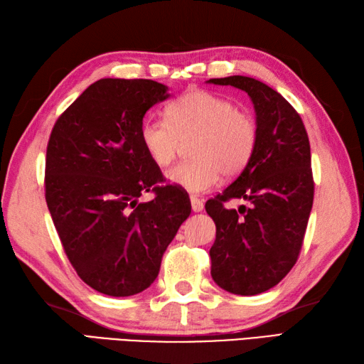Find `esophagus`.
I'll use <instances>...</instances> for the list:
<instances>
[{"label": "esophagus", "instance_id": "esophagus-1", "mask_svg": "<svg viewBox=\"0 0 364 364\" xmlns=\"http://www.w3.org/2000/svg\"><path fill=\"white\" fill-rule=\"evenodd\" d=\"M191 206H192V211L200 213V211L203 210V202L198 197L191 196Z\"/></svg>", "mask_w": 364, "mask_h": 364}]
</instances>
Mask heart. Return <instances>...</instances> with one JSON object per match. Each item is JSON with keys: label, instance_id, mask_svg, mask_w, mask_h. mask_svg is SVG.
I'll list each match as a JSON object with an SVG mask.
<instances>
[{"label": "heart", "instance_id": "1", "mask_svg": "<svg viewBox=\"0 0 364 364\" xmlns=\"http://www.w3.org/2000/svg\"><path fill=\"white\" fill-rule=\"evenodd\" d=\"M166 119H145L141 142L150 159L166 167L191 142L192 161L167 173L168 181L192 194L215 186L220 175L231 178L249 166L258 145V123L230 100L192 89L167 106Z\"/></svg>", "mask_w": 364, "mask_h": 364}]
</instances>
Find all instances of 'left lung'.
I'll use <instances>...</instances> for the list:
<instances>
[{"label":"left lung","instance_id":"8db88e82","mask_svg":"<svg viewBox=\"0 0 364 364\" xmlns=\"http://www.w3.org/2000/svg\"><path fill=\"white\" fill-rule=\"evenodd\" d=\"M210 82L247 92L257 112L258 145L249 166L205 205L215 223L213 280L231 294L255 296L280 283L300 255L314 197L310 141L299 112L264 82L239 75ZM235 198L247 205L228 208Z\"/></svg>","mask_w":364,"mask_h":364}]
</instances>
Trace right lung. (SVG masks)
Wrapping results in <instances>:
<instances>
[{"label": "right lung", "mask_w": 364, "mask_h": 364, "mask_svg": "<svg viewBox=\"0 0 364 364\" xmlns=\"http://www.w3.org/2000/svg\"><path fill=\"white\" fill-rule=\"evenodd\" d=\"M168 97L151 80H100L59 115L46 145L45 200L81 280L112 297L142 292L189 218L141 142L145 112ZM144 191L155 198L138 202Z\"/></svg>", "instance_id": "1"}]
</instances>
